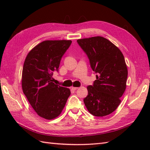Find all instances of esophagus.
I'll use <instances>...</instances> for the list:
<instances>
[{
  "label": "esophagus",
  "instance_id": "esophagus-1",
  "mask_svg": "<svg viewBox=\"0 0 150 150\" xmlns=\"http://www.w3.org/2000/svg\"><path fill=\"white\" fill-rule=\"evenodd\" d=\"M77 89H78V87H73V86L71 87V90H77Z\"/></svg>",
  "mask_w": 150,
  "mask_h": 150
}]
</instances>
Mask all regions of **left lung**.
<instances>
[{"instance_id": "obj_1", "label": "left lung", "mask_w": 150, "mask_h": 150, "mask_svg": "<svg viewBox=\"0 0 150 150\" xmlns=\"http://www.w3.org/2000/svg\"><path fill=\"white\" fill-rule=\"evenodd\" d=\"M86 54L90 66L97 73L96 80L87 87L88 95L84 103L94 116L104 117L115 110L126 88L128 69L122 52L103 37L78 39Z\"/></svg>"}]
</instances>
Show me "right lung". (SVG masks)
Instances as JSON below:
<instances>
[{
  "mask_svg": "<svg viewBox=\"0 0 150 150\" xmlns=\"http://www.w3.org/2000/svg\"><path fill=\"white\" fill-rule=\"evenodd\" d=\"M71 40H45L28 53L24 63L22 88L37 115L47 120L61 113L71 92L69 88L53 82L54 71H58L60 60Z\"/></svg>",
  "mask_w": 150,
  "mask_h": 150,
  "instance_id": "obj_1",
  "label": "right lung"
}]
</instances>
